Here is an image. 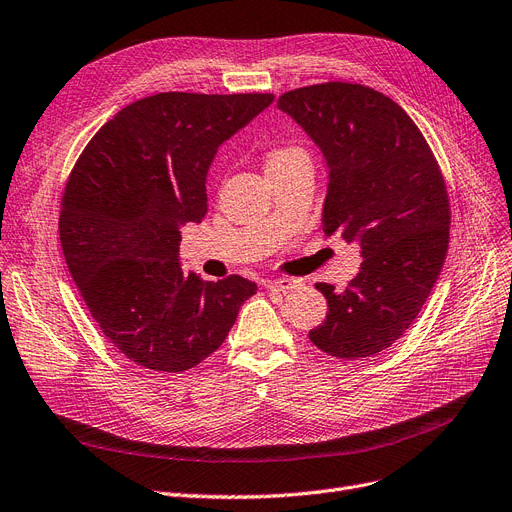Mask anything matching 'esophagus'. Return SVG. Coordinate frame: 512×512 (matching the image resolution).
<instances>
[{
    "instance_id": "esophagus-1",
    "label": "esophagus",
    "mask_w": 512,
    "mask_h": 512,
    "mask_svg": "<svg viewBox=\"0 0 512 512\" xmlns=\"http://www.w3.org/2000/svg\"><path fill=\"white\" fill-rule=\"evenodd\" d=\"M302 281L300 279H290V277H281V279H275V281H269L267 288L273 290V292H290V290H296L300 288Z\"/></svg>"
}]
</instances>
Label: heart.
<instances>
[{"label":"heart","mask_w":512,"mask_h":512,"mask_svg":"<svg viewBox=\"0 0 512 512\" xmlns=\"http://www.w3.org/2000/svg\"><path fill=\"white\" fill-rule=\"evenodd\" d=\"M302 159H309L306 151L298 145H281L269 151L267 155V170H275V168H285L290 166V163L302 161Z\"/></svg>","instance_id":"b5f03b06"}]
</instances>
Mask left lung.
I'll return each instance as SVG.
<instances>
[{
  "label": "left lung",
  "mask_w": 512,
  "mask_h": 512,
  "mask_svg": "<svg viewBox=\"0 0 512 512\" xmlns=\"http://www.w3.org/2000/svg\"><path fill=\"white\" fill-rule=\"evenodd\" d=\"M321 149L330 182L325 235L359 241L361 269L327 298L311 342L338 359L372 357L414 323L439 279L449 243V197L439 163L395 100L361 84L327 81L279 96Z\"/></svg>",
  "instance_id": "8db88e82"
}]
</instances>
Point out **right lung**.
Masks as SVG:
<instances>
[{"instance_id": "add662e5", "label": "right lung", "mask_w": 512, "mask_h": 512, "mask_svg": "<svg viewBox=\"0 0 512 512\" xmlns=\"http://www.w3.org/2000/svg\"><path fill=\"white\" fill-rule=\"evenodd\" d=\"M273 94L159 92L102 126L75 161L58 231L69 273L115 349L155 372H185L229 336L258 285L182 273L180 227L208 212L206 176L224 140Z\"/></svg>"}]
</instances>
